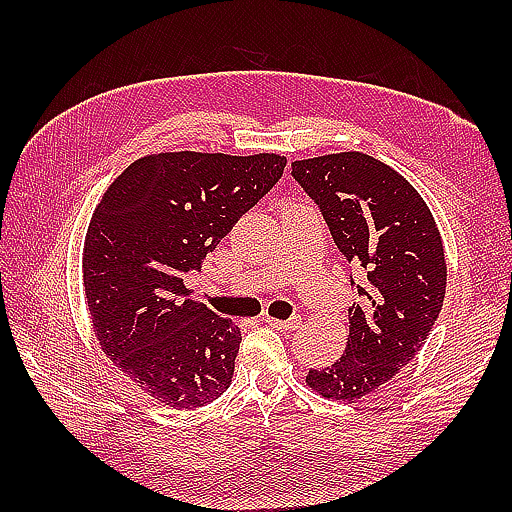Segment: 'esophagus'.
<instances>
[{"instance_id": "obj_1", "label": "esophagus", "mask_w": 512, "mask_h": 512, "mask_svg": "<svg viewBox=\"0 0 512 512\" xmlns=\"http://www.w3.org/2000/svg\"><path fill=\"white\" fill-rule=\"evenodd\" d=\"M264 323H268L270 328L275 330H281V332H290V330H297L301 325V319L299 317H292L288 321H281V319H273V317H264Z\"/></svg>"}]
</instances>
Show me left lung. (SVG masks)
<instances>
[{
	"instance_id": "8db88e82",
	"label": "left lung",
	"mask_w": 512,
	"mask_h": 512,
	"mask_svg": "<svg viewBox=\"0 0 512 512\" xmlns=\"http://www.w3.org/2000/svg\"><path fill=\"white\" fill-rule=\"evenodd\" d=\"M347 262L363 268L361 303L347 310L350 332L339 361L310 369L306 385L352 402L394 378L436 323L447 292V262L436 220L413 184L361 151L292 162Z\"/></svg>"
}]
</instances>
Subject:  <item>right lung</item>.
<instances>
[{
  "label": "right lung",
  "mask_w": 512,
  "mask_h": 512,
  "mask_svg": "<svg viewBox=\"0 0 512 512\" xmlns=\"http://www.w3.org/2000/svg\"><path fill=\"white\" fill-rule=\"evenodd\" d=\"M279 154L156 151L96 204L83 242L85 306L105 356L160 405L198 409L231 385L242 332L184 299L235 222L275 187Z\"/></svg>",
  "instance_id": "1"
}]
</instances>
